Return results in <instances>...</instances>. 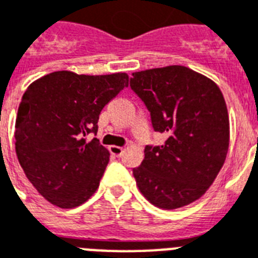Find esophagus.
Wrapping results in <instances>:
<instances>
[{"label":"esophagus","instance_id":"1","mask_svg":"<svg viewBox=\"0 0 258 258\" xmlns=\"http://www.w3.org/2000/svg\"><path fill=\"white\" fill-rule=\"evenodd\" d=\"M109 152H110V153H112L113 156H116V157H119V156L122 154L123 148H121V146L112 145V146H109Z\"/></svg>","mask_w":258,"mask_h":258}]
</instances>
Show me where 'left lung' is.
I'll use <instances>...</instances> for the list:
<instances>
[{"mask_svg":"<svg viewBox=\"0 0 258 258\" xmlns=\"http://www.w3.org/2000/svg\"><path fill=\"white\" fill-rule=\"evenodd\" d=\"M131 88L150 112L164 145H146L133 169L149 203L177 209L199 200L213 184L229 148V117L221 90L212 80L173 65L136 72Z\"/></svg>","mask_w":258,"mask_h":258,"instance_id":"8db88e82","label":"left lung"}]
</instances>
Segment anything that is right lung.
I'll return each mask as SVG.
<instances>
[{
    "mask_svg": "<svg viewBox=\"0 0 258 258\" xmlns=\"http://www.w3.org/2000/svg\"><path fill=\"white\" fill-rule=\"evenodd\" d=\"M127 88V74L85 76L53 72L29 85L16 119V153L28 180L63 209L93 196L109 152L93 139L101 110Z\"/></svg>",
    "mask_w": 258,
    "mask_h": 258,
    "instance_id": "1",
    "label": "right lung"
}]
</instances>
